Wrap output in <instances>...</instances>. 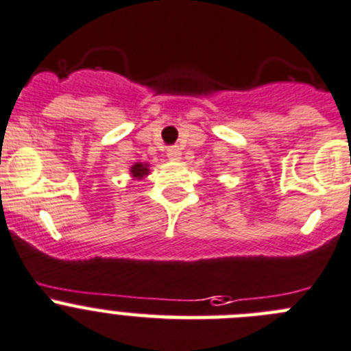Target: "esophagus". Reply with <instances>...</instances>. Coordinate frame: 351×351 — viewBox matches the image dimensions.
<instances>
[{
	"label": "esophagus",
	"instance_id": "34e87169",
	"mask_svg": "<svg viewBox=\"0 0 351 351\" xmlns=\"http://www.w3.org/2000/svg\"><path fill=\"white\" fill-rule=\"evenodd\" d=\"M168 157H169V160H180L182 159V150H180L178 147H169Z\"/></svg>",
	"mask_w": 351,
	"mask_h": 351
}]
</instances>
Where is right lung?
<instances>
[{
  "label": "right lung",
  "mask_w": 351,
  "mask_h": 351,
  "mask_svg": "<svg viewBox=\"0 0 351 351\" xmlns=\"http://www.w3.org/2000/svg\"><path fill=\"white\" fill-rule=\"evenodd\" d=\"M130 173L133 180H142L150 173V165H147V162H135L130 168Z\"/></svg>",
  "instance_id": "right-lung-1"
}]
</instances>
